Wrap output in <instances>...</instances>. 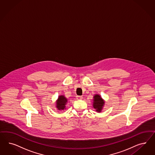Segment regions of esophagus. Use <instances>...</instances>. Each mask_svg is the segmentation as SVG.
<instances>
[{"label":"esophagus","mask_w":155,"mask_h":155,"mask_svg":"<svg viewBox=\"0 0 155 155\" xmlns=\"http://www.w3.org/2000/svg\"><path fill=\"white\" fill-rule=\"evenodd\" d=\"M76 99L78 100H80V99H83V97L81 96H76Z\"/></svg>","instance_id":"esophagus-1"}]
</instances>
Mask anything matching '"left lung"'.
Segmentation results:
<instances>
[{
    "instance_id": "8db88e82",
    "label": "left lung",
    "mask_w": 155,
    "mask_h": 155,
    "mask_svg": "<svg viewBox=\"0 0 155 155\" xmlns=\"http://www.w3.org/2000/svg\"><path fill=\"white\" fill-rule=\"evenodd\" d=\"M93 107L95 108V110L97 112L100 113L104 106L105 101L103 99L100 95L99 94H96L93 97Z\"/></svg>"
}]
</instances>
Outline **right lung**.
Segmentation results:
<instances>
[{
  "mask_svg": "<svg viewBox=\"0 0 155 155\" xmlns=\"http://www.w3.org/2000/svg\"><path fill=\"white\" fill-rule=\"evenodd\" d=\"M68 99L64 95H60L56 101V108L59 110H65V105L67 104Z\"/></svg>",
  "mask_w": 155,
  "mask_h": 155,
  "instance_id": "add662e5",
  "label": "right lung"
}]
</instances>
